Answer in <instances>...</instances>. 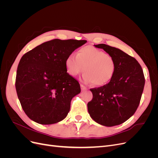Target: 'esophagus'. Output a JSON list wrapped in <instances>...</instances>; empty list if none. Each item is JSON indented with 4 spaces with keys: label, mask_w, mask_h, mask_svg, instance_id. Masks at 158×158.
<instances>
[{
    "label": "esophagus",
    "mask_w": 158,
    "mask_h": 158,
    "mask_svg": "<svg viewBox=\"0 0 158 158\" xmlns=\"http://www.w3.org/2000/svg\"><path fill=\"white\" fill-rule=\"evenodd\" d=\"M80 87H81V89H82V90H84V89H87V88L85 87L84 85L83 84H80Z\"/></svg>",
    "instance_id": "34e87169"
}]
</instances>
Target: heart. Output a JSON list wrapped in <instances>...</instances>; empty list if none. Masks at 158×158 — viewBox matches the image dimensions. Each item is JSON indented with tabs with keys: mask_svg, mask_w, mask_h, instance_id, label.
<instances>
[{
	"mask_svg": "<svg viewBox=\"0 0 158 158\" xmlns=\"http://www.w3.org/2000/svg\"><path fill=\"white\" fill-rule=\"evenodd\" d=\"M69 74L76 76L85 72L83 79L85 82L103 85L111 80L115 73L116 63L113 56L92 46L84 47L66 60Z\"/></svg>",
	"mask_w": 158,
	"mask_h": 158,
	"instance_id": "heart-1",
	"label": "heart"
}]
</instances>
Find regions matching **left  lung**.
<instances>
[{
  "mask_svg": "<svg viewBox=\"0 0 158 158\" xmlns=\"http://www.w3.org/2000/svg\"><path fill=\"white\" fill-rule=\"evenodd\" d=\"M95 47L113 56L116 70L108 84L90 89L93 98L88 103V113L100 125H121L139 106L145 84L144 73L138 62L123 51L106 44Z\"/></svg>",
  "mask_w": 158,
  "mask_h": 158,
  "instance_id": "left-lung-1",
  "label": "left lung"
}]
</instances>
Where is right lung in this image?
Masks as SVG:
<instances>
[{"label": "right lung", "instance_id": "1", "mask_svg": "<svg viewBox=\"0 0 158 158\" xmlns=\"http://www.w3.org/2000/svg\"><path fill=\"white\" fill-rule=\"evenodd\" d=\"M86 42L55 39L22 56L15 85L23 111L32 121L51 125L67 116L72 99L81 89L78 80L67 73L66 60Z\"/></svg>", "mask_w": 158, "mask_h": 158}]
</instances>
